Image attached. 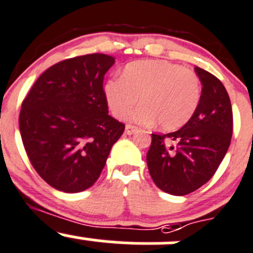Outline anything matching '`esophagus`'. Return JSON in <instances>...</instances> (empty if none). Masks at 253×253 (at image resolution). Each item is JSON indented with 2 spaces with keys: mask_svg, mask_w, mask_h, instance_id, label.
Returning <instances> with one entry per match:
<instances>
[{
  "mask_svg": "<svg viewBox=\"0 0 253 253\" xmlns=\"http://www.w3.org/2000/svg\"><path fill=\"white\" fill-rule=\"evenodd\" d=\"M136 131H137V127L132 126V125H126V128H125V132H126V134L131 136V134H133Z\"/></svg>",
  "mask_w": 253,
  "mask_h": 253,
  "instance_id": "34e87169",
  "label": "esophagus"
}]
</instances>
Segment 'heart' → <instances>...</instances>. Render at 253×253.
Returning a JSON list of instances; mask_svg holds the SVG:
<instances>
[{"instance_id":"b5f03b06","label":"heart","mask_w":253,"mask_h":253,"mask_svg":"<svg viewBox=\"0 0 253 253\" xmlns=\"http://www.w3.org/2000/svg\"><path fill=\"white\" fill-rule=\"evenodd\" d=\"M109 109L124 116L139 99L143 105L128 115L139 125H153L166 131L180 128L199 106L202 86L197 74L166 60H141L127 65L122 78L104 85Z\"/></svg>"}]
</instances>
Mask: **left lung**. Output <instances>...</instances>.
I'll return each mask as SVG.
<instances>
[{
	"instance_id": "left-lung-1",
	"label": "left lung",
	"mask_w": 253,
	"mask_h": 253,
	"mask_svg": "<svg viewBox=\"0 0 253 253\" xmlns=\"http://www.w3.org/2000/svg\"><path fill=\"white\" fill-rule=\"evenodd\" d=\"M202 97L193 117L180 129L152 133L147 166L154 184L171 195H186L211 179L232 136V109L222 83L199 67ZM169 140L173 145L165 143Z\"/></svg>"
}]
</instances>
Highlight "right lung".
<instances>
[{"instance_id": "add662e5", "label": "right lung", "mask_w": 253, "mask_h": 253, "mask_svg": "<svg viewBox=\"0 0 253 253\" xmlns=\"http://www.w3.org/2000/svg\"><path fill=\"white\" fill-rule=\"evenodd\" d=\"M114 56L67 59L37 79L22 104L19 131L37 173L56 190L79 193L99 179L125 125L109 115L104 77Z\"/></svg>"}]
</instances>
